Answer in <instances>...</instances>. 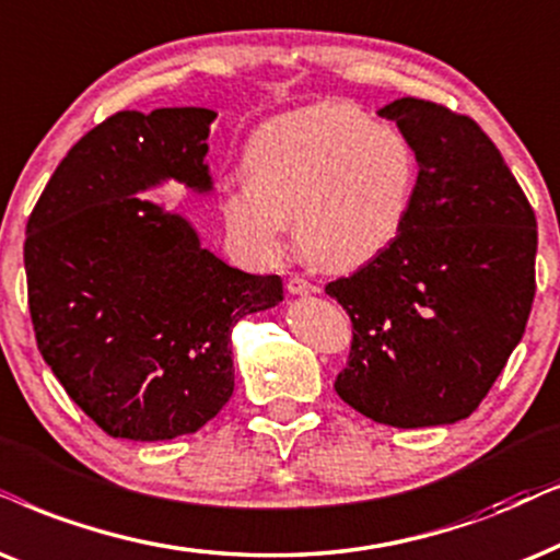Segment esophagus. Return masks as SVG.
<instances>
[{
	"label": "esophagus",
	"instance_id": "34e87169",
	"mask_svg": "<svg viewBox=\"0 0 560 560\" xmlns=\"http://www.w3.org/2000/svg\"><path fill=\"white\" fill-rule=\"evenodd\" d=\"M288 293L293 295H311V293H318V288L314 282H308L303 275H293V278L288 280Z\"/></svg>",
	"mask_w": 560,
	"mask_h": 560
}]
</instances>
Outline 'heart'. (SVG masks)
I'll list each match as a JSON object with an SVG mask.
<instances>
[{
	"instance_id": "b5f03b06",
	"label": "heart",
	"mask_w": 560,
	"mask_h": 560,
	"mask_svg": "<svg viewBox=\"0 0 560 560\" xmlns=\"http://www.w3.org/2000/svg\"><path fill=\"white\" fill-rule=\"evenodd\" d=\"M249 179L223 192L226 226L246 254L275 262L288 223L311 262L352 270L394 244L409 215L417 159L388 122L342 103L308 105L254 130Z\"/></svg>"
}]
</instances>
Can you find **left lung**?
Masks as SVG:
<instances>
[{
	"label": "left lung",
	"instance_id": "obj_1",
	"mask_svg": "<svg viewBox=\"0 0 560 560\" xmlns=\"http://www.w3.org/2000/svg\"><path fill=\"white\" fill-rule=\"evenodd\" d=\"M377 115L419 174L394 244L326 285L352 318L339 398L377 424L470 417L520 345L535 298L537 223L491 138L468 115L401 97Z\"/></svg>",
	"mask_w": 560,
	"mask_h": 560
}]
</instances>
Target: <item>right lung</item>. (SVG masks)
Wrapping results in <instances>:
<instances>
[{"instance_id": "right-lung-1", "label": "right lung", "mask_w": 560, "mask_h": 560, "mask_svg": "<svg viewBox=\"0 0 560 560\" xmlns=\"http://www.w3.org/2000/svg\"><path fill=\"white\" fill-rule=\"evenodd\" d=\"M215 113H115L56 166L25 229L38 350L100 430L156 442L198 432L234 394L231 331L278 306V275L236 270L195 226L138 192H213Z\"/></svg>"}]
</instances>
